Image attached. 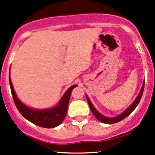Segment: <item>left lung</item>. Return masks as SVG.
Wrapping results in <instances>:
<instances>
[{"label":"left lung","instance_id":"8db88e82","mask_svg":"<svg viewBox=\"0 0 155 155\" xmlns=\"http://www.w3.org/2000/svg\"><path fill=\"white\" fill-rule=\"evenodd\" d=\"M144 87H145V83H143L142 87H141V91H140L139 94H138V96L137 97V98L135 99V101L133 102V104H132V105H131L130 107L127 109V110H125V111L123 112L122 114L119 115V116H116V117H115V118L105 117V116H102L101 114H100V113L97 111V110L94 108V107L93 106V104H91V101H90V99L88 98L87 96V100L88 104H89L90 108H91V112H92L93 114L94 115V116H95V117L97 118V119H98L100 122H101V123H107V124H113V123H118V122H120V121H122L123 119H124L125 118L127 117L129 115H130L131 113H132V112L133 111L135 108H136V107L138 106V104H139L140 101H141V97H142L143 91H144Z\"/></svg>","mask_w":155,"mask_h":155}]
</instances>
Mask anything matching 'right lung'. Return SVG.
<instances>
[{"instance_id":"obj_1","label":"right lung","mask_w":155,"mask_h":155,"mask_svg":"<svg viewBox=\"0 0 155 155\" xmlns=\"http://www.w3.org/2000/svg\"><path fill=\"white\" fill-rule=\"evenodd\" d=\"M9 81H10V90H11V94H12L14 104L19 112L21 113V115L25 119L29 120V122L36 126L43 128L56 127L62 123V121L64 120L67 114L68 107L71 91H73L74 88L78 86V85H73L64 94L61 101L56 107L53 109H48V110H33V109L26 107L17 98L14 87H13L10 74H9Z\"/></svg>"}]
</instances>
